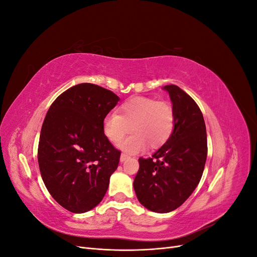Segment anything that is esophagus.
I'll return each instance as SVG.
<instances>
[{"mask_svg":"<svg viewBox=\"0 0 257 257\" xmlns=\"http://www.w3.org/2000/svg\"><path fill=\"white\" fill-rule=\"evenodd\" d=\"M127 159H130V155H127V154H125V153H122V154H121V157H120V161H121V162L126 161Z\"/></svg>","mask_w":257,"mask_h":257,"instance_id":"34e87169","label":"esophagus"}]
</instances>
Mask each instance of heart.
Segmentation results:
<instances>
[{"label": "heart", "mask_w": 257, "mask_h": 257, "mask_svg": "<svg viewBox=\"0 0 257 257\" xmlns=\"http://www.w3.org/2000/svg\"><path fill=\"white\" fill-rule=\"evenodd\" d=\"M174 108L164 100L139 96L123 103L118 113L111 112L103 120V133L112 144L119 143L130 130L133 132L119 148L128 154L144 150L147 145L158 149L167 143L175 128Z\"/></svg>", "instance_id": "b5f03b06"}]
</instances>
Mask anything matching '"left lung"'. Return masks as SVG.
<instances>
[{
	"instance_id": "1",
	"label": "left lung",
	"mask_w": 257,
	"mask_h": 257,
	"mask_svg": "<svg viewBox=\"0 0 257 257\" xmlns=\"http://www.w3.org/2000/svg\"><path fill=\"white\" fill-rule=\"evenodd\" d=\"M175 112L173 135L151 158L139 161L136 196L145 208L167 213L180 207L196 189L207 159L203 113L189 94L175 84L163 87Z\"/></svg>"
}]
</instances>
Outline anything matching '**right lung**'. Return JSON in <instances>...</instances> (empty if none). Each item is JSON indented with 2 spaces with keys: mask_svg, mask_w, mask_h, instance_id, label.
Returning <instances> with one entry per match:
<instances>
[{
  "mask_svg": "<svg viewBox=\"0 0 257 257\" xmlns=\"http://www.w3.org/2000/svg\"><path fill=\"white\" fill-rule=\"evenodd\" d=\"M120 100L113 92L79 83L62 93L44 120L38 165L58 204L74 213L96 207L119 165V150L103 133V120Z\"/></svg>",
  "mask_w": 257,
  "mask_h": 257,
  "instance_id": "1",
  "label": "right lung"
}]
</instances>
